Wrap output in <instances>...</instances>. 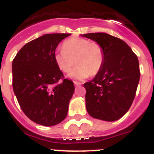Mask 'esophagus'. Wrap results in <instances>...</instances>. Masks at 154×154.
Listing matches in <instances>:
<instances>
[{
    "mask_svg": "<svg viewBox=\"0 0 154 154\" xmlns=\"http://www.w3.org/2000/svg\"><path fill=\"white\" fill-rule=\"evenodd\" d=\"M73 83H74V85H76V86H80V85H82L80 82H73Z\"/></svg>",
    "mask_w": 154,
    "mask_h": 154,
    "instance_id": "esophagus-1",
    "label": "esophagus"
}]
</instances>
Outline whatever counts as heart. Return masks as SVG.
<instances>
[{
    "label": "heart",
    "mask_w": 154,
    "mask_h": 154,
    "mask_svg": "<svg viewBox=\"0 0 154 154\" xmlns=\"http://www.w3.org/2000/svg\"><path fill=\"white\" fill-rule=\"evenodd\" d=\"M62 48L54 53V60L64 73L69 72L75 64L77 66L70 76L83 80L89 76H96L102 69L105 51L97 42H90L82 37H72L64 42Z\"/></svg>",
    "instance_id": "1"
}]
</instances>
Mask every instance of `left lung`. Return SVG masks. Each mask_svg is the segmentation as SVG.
Masks as SVG:
<instances>
[{
  "label": "left lung",
  "mask_w": 154,
  "mask_h": 154,
  "mask_svg": "<svg viewBox=\"0 0 154 154\" xmlns=\"http://www.w3.org/2000/svg\"><path fill=\"white\" fill-rule=\"evenodd\" d=\"M101 45L105 51L102 69L84 84L86 109L91 117L113 122L129 109L140 79L137 57L122 40L105 32L82 35Z\"/></svg>",
  "instance_id": "1"
}]
</instances>
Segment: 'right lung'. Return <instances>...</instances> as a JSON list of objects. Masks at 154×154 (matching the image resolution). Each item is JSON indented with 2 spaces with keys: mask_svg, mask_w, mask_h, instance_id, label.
I'll use <instances>...</instances> for the list:
<instances>
[{
  "mask_svg": "<svg viewBox=\"0 0 154 154\" xmlns=\"http://www.w3.org/2000/svg\"><path fill=\"white\" fill-rule=\"evenodd\" d=\"M70 35H43L25 45L13 60L14 94L24 113L37 124L53 126L67 116L75 88L57 66L54 53Z\"/></svg>",
  "mask_w": 154,
  "mask_h": 154,
  "instance_id": "obj_1",
  "label": "right lung"
}]
</instances>
